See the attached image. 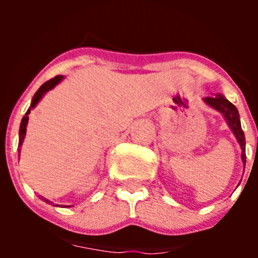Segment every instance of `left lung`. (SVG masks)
<instances>
[{"label":"left lung","mask_w":258,"mask_h":258,"mask_svg":"<svg viewBox=\"0 0 258 258\" xmlns=\"http://www.w3.org/2000/svg\"><path fill=\"white\" fill-rule=\"evenodd\" d=\"M203 101L206 102L209 107H212V108H214L220 113H222V116L226 120L227 125H229V127L231 129L234 136H235L236 141L240 145L241 160H243V164H244L245 168V157H247L245 156V137L244 132L241 131L240 117H239V112L236 107L231 102L227 101L222 94H213L211 97H206Z\"/></svg>","instance_id":"obj_1"}]
</instances>
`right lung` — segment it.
Returning <instances> with one entry per match:
<instances>
[{
    "mask_svg": "<svg viewBox=\"0 0 258 258\" xmlns=\"http://www.w3.org/2000/svg\"><path fill=\"white\" fill-rule=\"evenodd\" d=\"M64 79V76H55L54 79L49 80V81H46L45 84H42V85L40 86V89H38L37 92L35 93V95H33V98H32V102H31V107L28 108V111L26 112V115L23 116L22 118V122H20V127H19V145H18V150H19L20 152V147H22L23 145V141H24V137H26V133H27V124H28V115L31 113V109L35 108L36 106H37L38 102L42 99V97H44L45 94H46L49 90H51V89L55 88L56 85H58L59 83H60L61 80ZM42 200H45L46 203H51L50 200L45 199V198H42ZM58 206V204H56ZM68 207H72V206H68Z\"/></svg>",
    "mask_w": 258,
    "mask_h": 258,
    "instance_id": "1",
    "label": "right lung"
}]
</instances>
